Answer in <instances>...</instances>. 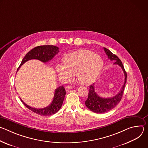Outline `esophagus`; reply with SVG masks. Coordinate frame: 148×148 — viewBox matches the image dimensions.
Instances as JSON below:
<instances>
[{"label": "esophagus", "mask_w": 148, "mask_h": 148, "mask_svg": "<svg viewBox=\"0 0 148 148\" xmlns=\"http://www.w3.org/2000/svg\"><path fill=\"white\" fill-rule=\"evenodd\" d=\"M74 88L73 86H68L67 87H66V91H69L70 90L73 89Z\"/></svg>", "instance_id": "esophagus-1"}]
</instances>
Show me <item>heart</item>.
<instances>
[{
    "label": "heart",
    "instance_id": "b5f03b06",
    "mask_svg": "<svg viewBox=\"0 0 148 148\" xmlns=\"http://www.w3.org/2000/svg\"><path fill=\"white\" fill-rule=\"evenodd\" d=\"M63 65L58 64L56 70L60 77L69 80L75 74L84 85L94 82L101 73L103 60L98 54L88 50H79L62 58Z\"/></svg>",
    "mask_w": 148,
    "mask_h": 148
}]
</instances>
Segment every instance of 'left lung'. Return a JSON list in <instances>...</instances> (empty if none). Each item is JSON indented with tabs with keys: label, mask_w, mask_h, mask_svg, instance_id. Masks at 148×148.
<instances>
[{
	"label": "left lung",
	"mask_w": 148,
	"mask_h": 148,
	"mask_svg": "<svg viewBox=\"0 0 148 148\" xmlns=\"http://www.w3.org/2000/svg\"><path fill=\"white\" fill-rule=\"evenodd\" d=\"M103 49L105 53L107 55L108 58L110 59L111 61H115L114 64L118 65L121 67L124 73L125 81L119 92L115 96L111 98H105L98 95L95 90L94 84L89 86L88 96V98L85 101V104L89 110L97 114H103L110 111L119 103L123 95L125 84L126 82V78H127V74L124 69L123 66L120 59L108 49L105 47Z\"/></svg>",
	"instance_id": "1"
}]
</instances>
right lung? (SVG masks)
<instances>
[{
	"label": "right lung",
	"mask_w": 148,
	"mask_h": 148,
	"mask_svg": "<svg viewBox=\"0 0 148 148\" xmlns=\"http://www.w3.org/2000/svg\"><path fill=\"white\" fill-rule=\"evenodd\" d=\"M58 49L59 48L58 47L50 45L40 46L36 47L26 54V55L22 60V62H21L17 71L18 70L21 66H22L24 63L30 60L36 59L43 62H47L49 61L50 60H52L57 54H58L59 52ZM66 94V91L64 87L60 86L58 87L55 90L54 98L50 105H49L48 107L46 108L40 109L31 107L25 103L22 99H20L25 106L33 112L41 116H49L56 114L61 108Z\"/></svg>",
	"instance_id": "right-lung-1"
}]
</instances>
